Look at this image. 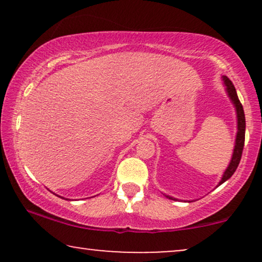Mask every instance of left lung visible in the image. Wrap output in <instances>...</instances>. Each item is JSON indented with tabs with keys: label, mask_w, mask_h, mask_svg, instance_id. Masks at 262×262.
I'll return each mask as SVG.
<instances>
[{
	"label": "left lung",
	"mask_w": 262,
	"mask_h": 262,
	"mask_svg": "<svg viewBox=\"0 0 262 262\" xmlns=\"http://www.w3.org/2000/svg\"><path fill=\"white\" fill-rule=\"evenodd\" d=\"M223 80H224L225 85H227V92H228L229 98L231 99V101L234 102V105L236 107V113H237V136H236L235 149H234V154H232V159L230 161V164H229L227 170L224 171L223 178H222L220 185H222L223 182L227 181L228 179H230L231 175L235 173L236 169H237L238 163H239V161H241V157H242L243 146H245V136H246V118H245V112H243L242 103L239 102L237 93H236V89L234 87V84H232V82L225 76L223 77ZM168 198L175 200L174 198H171V196H168Z\"/></svg>",
	"instance_id": "left-lung-1"
}]
</instances>
